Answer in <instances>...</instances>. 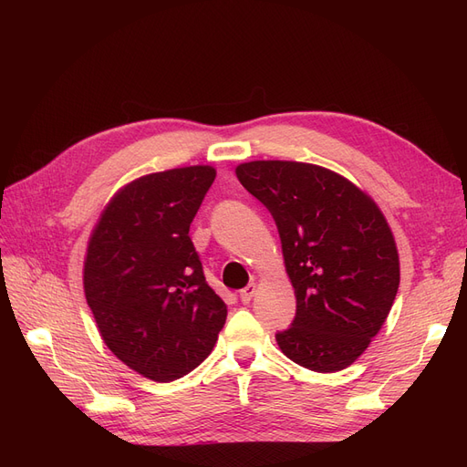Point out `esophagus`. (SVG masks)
<instances>
[{
  "mask_svg": "<svg viewBox=\"0 0 467 467\" xmlns=\"http://www.w3.org/2000/svg\"><path fill=\"white\" fill-rule=\"evenodd\" d=\"M255 292H257V286L255 285H249L244 290H239V298H242L244 304H249L253 300V296H255Z\"/></svg>",
  "mask_w": 467,
  "mask_h": 467,
  "instance_id": "obj_1",
  "label": "esophagus"
}]
</instances>
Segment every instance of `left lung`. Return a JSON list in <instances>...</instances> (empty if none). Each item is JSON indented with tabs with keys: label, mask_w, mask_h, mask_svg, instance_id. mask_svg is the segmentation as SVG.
Here are the masks:
<instances>
[{
	"label": "left lung",
	"mask_w": 467,
	"mask_h": 467,
	"mask_svg": "<svg viewBox=\"0 0 467 467\" xmlns=\"http://www.w3.org/2000/svg\"><path fill=\"white\" fill-rule=\"evenodd\" d=\"M239 182L278 228L296 317L276 343L296 364L337 372L368 348L400 288L393 234L368 194L329 169L298 161L237 165Z\"/></svg>",
	"instance_id": "left-lung-1"
}]
</instances>
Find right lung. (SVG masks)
<instances>
[{
    "label": "right lung",
    "mask_w": 467,
    "mask_h": 467,
    "mask_svg": "<svg viewBox=\"0 0 467 467\" xmlns=\"http://www.w3.org/2000/svg\"><path fill=\"white\" fill-rule=\"evenodd\" d=\"M214 177L210 165L140 177L112 196L89 237L83 288L99 333L153 381L194 370L228 316L189 237Z\"/></svg>",
    "instance_id": "1"
}]
</instances>
